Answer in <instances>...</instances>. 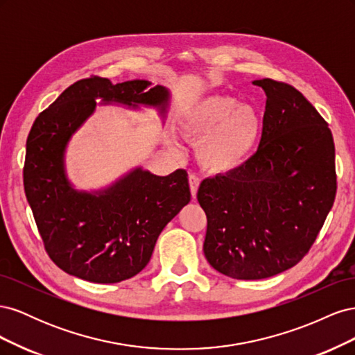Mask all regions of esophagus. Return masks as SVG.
Here are the masks:
<instances>
[{
    "label": "esophagus",
    "instance_id": "obj_1",
    "mask_svg": "<svg viewBox=\"0 0 355 355\" xmlns=\"http://www.w3.org/2000/svg\"><path fill=\"white\" fill-rule=\"evenodd\" d=\"M189 189H191V196L196 197L197 196V189L200 185V179L196 173H189Z\"/></svg>",
    "mask_w": 355,
    "mask_h": 355
}]
</instances>
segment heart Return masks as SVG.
<instances>
[{"label": "heart", "instance_id": "obj_1", "mask_svg": "<svg viewBox=\"0 0 355 355\" xmlns=\"http://www.w3.org/2000/svg\"><path fill=\"white\" fill-rule=\"evenodd\" d=\"M182 130L198 142L200 163L211 171H228L250 155L261 132V118L252 105L228 94L197 101L182 118Z\"/></svg>", "mask_w": 355, "mask_h": 355}]
</instances>
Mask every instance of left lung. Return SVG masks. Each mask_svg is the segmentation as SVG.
Returning a JSON list of instances; mask_svg holds the SVG:
<instances>
[{"mask_svg": "<svg viewBox=\"0 0 355 355\" xmlns=\"http://www.w3.org/2000/svg\"><path fill=\"white\" fill-rule=\"evenodd\" d=\"M266 93L256 153L227 175L201 182L207 262L239 280L295 266L313 247L336 197L329 124L293 85L256 80Z\"/></svg>", "mask_w": 355, "mask_h": 355, "instance_id": "8db88e82", "label": "left lung"}]
</instances>
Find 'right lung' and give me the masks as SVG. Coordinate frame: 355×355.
<instances>
[{
  "mask_svg": "<svg viewBox=\"0 0 355 355\" xmlns=\"http://www.w3.org/2000/svg\"><path fill=\"white\" fill-rule=\"evenodd\" d=\"M133 80L112 84L108 78H84L42 111L26 141L24 187L50 259L60 270L92 283H118L148 265L158 235L189 202L188 173L178 168L155 176L136 168L103 194L71 188L63 170V153L72 133L96 106V98L127 105H161L168 92Z\"/></svg>",
  "mask_w": 355,
  "mask_h": 355,
  "instance_id": "1",
  "label": "right lung"
}]
</instances>
